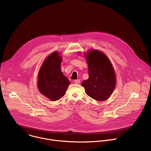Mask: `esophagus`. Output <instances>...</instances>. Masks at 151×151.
<instances>
[{"label": "esophagus", "instance_id": "34e87169", "mask_svg": "<svg viewBox=\"0 0 151 151\" xmlns=\"http://www.w3.org/2000/svg\"><path fill=\"white\" fill-rule=\"evenodd\" d=\"M74 82L76 84H79V83H80L81 81H80V79H76V80L74 81Z\"/></svg>", "mask_w": 151, "mask_h": 151}]
</instances>
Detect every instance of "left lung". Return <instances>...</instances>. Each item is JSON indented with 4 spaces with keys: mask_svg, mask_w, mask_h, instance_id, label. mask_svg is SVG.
I'll use <instances>...</instances> for the list:
<instances>
[{
    "mask_svg": "<svg viewBox=\"0 0 151 151\" xmlns=\"http://www.w3.org/2000/svg\"><path fill=\"white\" fill-rule=\"evenodd\" d=\"M89 78L82 83L86 94L98 101L107 99L113 93L116 78L113 65L103 52L91 50L86 55Z\"/></svg>",
    "mask_w": 151,
    "mask_h": 151,
    "instance_id": "obj_1",
    "label": "left lung"
}]
</instances>
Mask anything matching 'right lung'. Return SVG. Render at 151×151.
Segmentation results:
<instances>
[{
    "instance_id": "1",
    "label": "right lung",
    "mask_w": 151,
    "mask_h": 151,
    "mask_svg": "<svg viewBox=\"0 0 151 151\" xmlns=\"http://www.w3.org/2000/svg\"><path fill=\"white\" fill-rule=\"evenodd\" d=\"M62 61L59 53L53 52L45 59L38 73V90L51 101H57L63 97L70 85L69 81L61 71Z\"/></svg>"
}]
</instances>
